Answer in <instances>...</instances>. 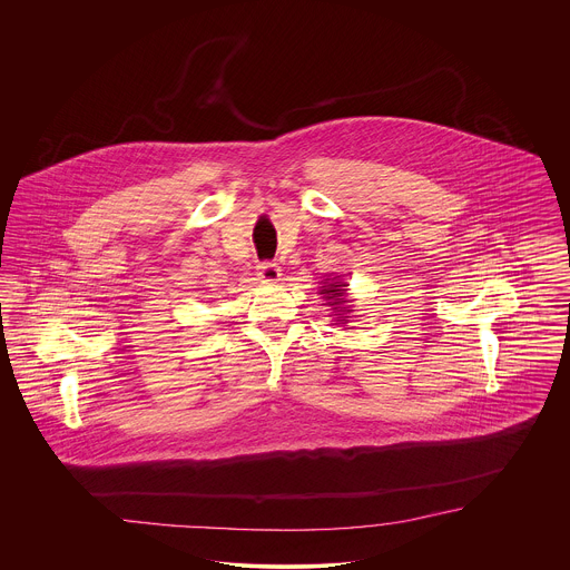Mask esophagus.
<instances>
[{
    "mask_svg": "<svg viewBox=\"0 0 570 570\" xmlns=\"http://www.w3.org/2000/svg\"><path fill=\"white\" fill-rule=\"evenodd\" d=\"M256 273H258L261 282H265V284H275L282 277V269L275 263H261Z\"/></svg>",
    "mask_w": 570,
    "mask_h": 570,
    "instance_id": "34e87169",
    "label": "esophagus"
}]
</instances>
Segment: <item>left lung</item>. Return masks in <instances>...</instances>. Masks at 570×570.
Here are the masks:
<instances>
[{
  "label": "left lung",
  "instance_id": "1",
  "mask_svg": "<svg viewBox=\"0 0 570 570\" xmlns=\"http://www.w3.org/2000/svg\"><path fill=\"white\" fill-rule=\"evenodd\" d=\"M340 277V275H337ZM337 277H333V279H328L325 282V286H321V295L326 301V305H331L333 307V312H335V316L337 318H342V321H346L348 316H344V314H351L353 312V307H348V298H346V282H340ZM340 325V323H337ZM344 325V323H342Z\"/></svg>",
  "mask_w": 570,
  "mask_h": 570
}]
</instances>
